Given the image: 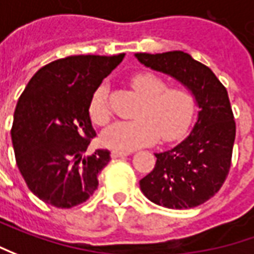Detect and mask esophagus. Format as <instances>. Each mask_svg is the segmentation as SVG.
<instances>
[{
  "label": "esophagus",
  "mask_w": 254,
  "mask_h": 254,
  "mask_svg": "<svg viewBox=\"0 0 254 254\" xmlns=\"http://www.w3.org/2000/svg\"><path fill=\"white\" fill-rule=\"evenodd\" d=\"M127 152H121V150H112L111 152V157L112 159H121V157H127Z\"/></svg>",
  "instance_id": "1"
}]
</instances>
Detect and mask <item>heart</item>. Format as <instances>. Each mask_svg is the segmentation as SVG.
<instances>
[{
    "label": "heart",
    "instance_id": "1",
    "mask_svg": "<svg viewBox=\"0 0 254 254\" xmlns=\"http://www.w3.org/2000/svg\"><path fill=\"white\" fill-rule=\"evenodd\" d=\"M130 84L143 97L135 121H118L101 133L107 147L133 150L152 144L162 135L164 140L179 137L191 124L195 112V97L186 87H167V81L154 73H139ZM108 90L100 85L90 101V117L97 125L111 118Z\"/></svg>",
    "mask_w": 254,
    "mask_h": 254
}]
</instances>
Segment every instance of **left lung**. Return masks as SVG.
I'll return each instance as SVG.
<instances>
[{
    "label": "left lung",
    "mask_w": 254,
    "mask_h": 254,
    "mask_svg": "<svg viewBox=\"0 0 254 254\" xmlns=\"http://www.w3.org/2000/svg\"><path fill=\"white\" fill-rule=\"evenodd\" d=\"M143 66L170 75L194 94L199 108L190 135L157 157L140 180L144 197L171 209L201 205L219 191L231 169L236 125L228 91L212 70L188 53H136Z\"/></svg>",
    "instance_id": "left-lung-1"
}]
</instances>
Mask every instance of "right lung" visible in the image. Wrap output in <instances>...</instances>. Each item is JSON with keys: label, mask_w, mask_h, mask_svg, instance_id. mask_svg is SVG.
Listing matches in <instances>:
<instances>
[{"label": "right lung", "mask_w": 254, "mask_h": 254, "mask_svg": "<svg viewBox=\"0 0 254 254\" xmlns=\"http://www.w3.org/2000/svg\"><path fill=\"white\" fill-rule=\"evenodd\" d=\"M80 55L39 68L21 94L11 129L16 166L32 192L56 208L83 204L98 187L110 152L85 150L97 135L92 94L124 59Z\"/></svg>", "instance_id": "obj_1"}]
</instances>
